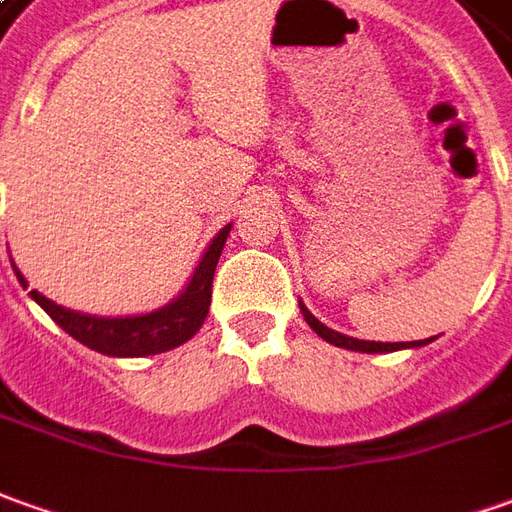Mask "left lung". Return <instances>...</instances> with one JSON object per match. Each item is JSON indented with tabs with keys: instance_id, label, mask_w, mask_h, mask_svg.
<instances>
[{
	"instance_id": "obj_1",
	"label": "left lung",
	"mask_w": 512,
	"mask_h": 512,
	"mask_svg": "<svg viewBox=\"0 0 512 512\" xmlns=\"http://www.w3.org/2000/svg\"><path fill=\"white\" fill-rule=\"evenodd\" d=\"M298 306H301L306 323L312 326V331H315L317 337H323L326 343L337 345V348H348V351H362V354H390V351H401V348H421V345H429L432 340H435V337H429V340H412V343H370V340H357V337H345V334H340V331L323 326V323H320V320H317V317L303 306V301L298 303Z\"/></svg>"
}]
</instances>
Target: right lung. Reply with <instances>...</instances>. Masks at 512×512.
Wrapping results in <instances>:
<instances>
[{
	"mask_svg": "<svg viewBox=\"0 0 512 512\" xmlns=\"http://www.w3.org/2000/svg\"><path fill=\"white\" fill-rule=\"evenodd\" d=\"M228 234H231V225H225L220 234L211 239V245L206 248L203 259L195 267L186 290L175 301H169L167 306H161L155 312H147V315H83V312H74V309H63L55 301L44 298L38 290H30V298L69 337H74L77 343L88 345L91 351H100V354H108V357H150V354H161V351L178 348L186 340H192L200 331V326H203L211 306L214 270H217L222 245H225ZM13 270H16V278H19L21 287L27 290V281H24L16 264H13Z\"/></svg>",
	"mask_w": 512,
	"mask_h": 512,
	"instance_id": "1",
	"label": "right lung"
}]
</instances>
